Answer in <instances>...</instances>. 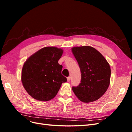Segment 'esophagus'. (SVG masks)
I'll return each instance as SVG.
<instances>
[{"label": "esophagus", "instance_id": "esophagus-1", "mask_svg": "<svg viewBox=\"0 0 132 132\" xmlns=\"http://www.w3.org/2000/svg\"><path fill=\"white\" fill-rule=\"evenodd\" d=\"M70 80V77H67V81H69Z\"/></svg>", "mask_w": 132, "mask_h": 132}]
</instances>
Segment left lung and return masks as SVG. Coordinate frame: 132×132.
<instances>
[{
	"instance_id": "1",
	"label": "left lung",
	"mask_w": 132,
	"mask_h": 132,
	"mask_svg": "<svg viewBox=\"0 0 132 132\" xmlns=\"http://www.w3.org/2000/svg\"><path fill=\"white\" fill-rule=\"evenodd\" d=\"M81 71V83L72 90L79 100L84 102L96 101L109 86L111 68L105 57L90 46L71 48Z\"/></svg>"
}]
</instances>
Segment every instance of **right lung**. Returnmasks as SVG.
Returning <instances> with one entry per match:
<instances>
[{"label": "right lung", "instance_id": "right-lung-1", "mask_svg": "<svg viewBox=\"0 0 132 132\" xmlns=\"http://www.w3.org/2000/svg\"><path fill=\"white\" fill-rule=\"evenodd\" d=\"M63 50L54 47L39 50L28 58L23 65L21 81L31 97L41 101L54 98L63 82L67 81L59 64Z\"/></svg>", "mask_w": 132, "mask_h": 132}]
</instances>
